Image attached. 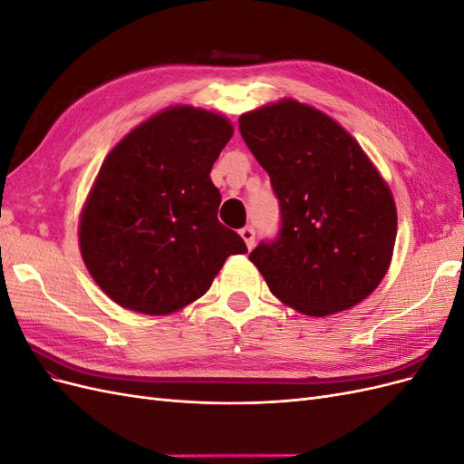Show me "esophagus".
Returning <instances> with one entry per match:
<instances>
[{
	"label": "esophagus",
	"instance_id": "1",
	"mask_svg": "<svg viewBox=\"0 0 464 464\" xmlns=\"http://www.w3.org/2000/svg\"><path fill=\"white\" fill-rule=\"evenodd\" d=\"M240 236L244 237V242H246L247 249L254 247V244H256V230H254V228H251V227L242 228V230H240Z\"/></svg>",
	"mask_w": 464,
	"mask_h": 464
}]
</instances>
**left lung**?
<instances>
[{"label":"left lung","mask_w":464,"mask_h":464,"mask_svg":"<svg viewBox=\"0 0 464 464\" xmlns=\"http://www.w3.org/2000/svg\"><path fill=\"white\" fill-rule=\"evenodd\" d=\"M240 133L280 207L278 236L249 254L269 290L312 317L368 298L397 237L392 193L368 154L333 118L292 98L242 114Z\"/></svg>","instance_id":"obj_1"}]
</instances>
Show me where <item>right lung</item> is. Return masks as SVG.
I'll use <instances>...</instances> for the list:
<instances>
[{
    "label": "right lung",
    "instance_id": "right-lung-1",
    "mask_svg": "<svg viewBox=\"0 0 464 464\" xmlns=\"http://www.w3.org/2000/svg\"><path fill=\"white\" fill-rule=\"evenodd\" d=\"M232 133L215 111L174 106L110 150L82 207L79 246L94 283L121 307L172 314L201 298L230 256L247 254L220 224L210 181Z\"/></svg>",
    "mask_w": 464,
    "mask_h": 464
}]
</instances>
